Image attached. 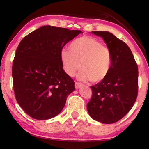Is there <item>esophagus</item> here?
I'll use <instances>...</instances> for the list:
<instances>
[{"label": "esophagus", "instance_id": "1", "mask_svg": "<svg viewBox=\"0 0 149 149\" xmlns=\"http://www.w3.org/2000/svg\"><path fill=\"white\" fill-rule=\"evenodd\" d=\"M83 86V85L81 84H80V83H78V82H75V87L76 89H79Z\"/></svg>", "mask_w": 149, "mask_h": 149}]
</instances>
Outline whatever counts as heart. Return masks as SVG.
<instances>
[{"label": "heart", "mask_w": 149, "mask_h": 149, "mask_svg": "<svg viewBox=\"0 0 149 149\" xmlns=\"http://www.w3.org/2000/svg\"><path fill=\"white\" fill-rule=\"evenodd\" d=\"M70 47L71 51L62 49L60 52L62 68L68 76L74 77L81 67L77 79L82 81L99 83L107 77L112 62V53L107 47L89 36L79 37Z\"/></svg>", "instance_id": "b5f03b06"}]
</instances>
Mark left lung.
I'll return each mask as SVG.
<instances>
[{"mask_svg":"<svg viewBox=\"0 0 149 149\" xmlns=\"http://www.w3.org/2000/svg\"><path fill=\"white\" fill-rule=\"evenodd\" d=\"M102 37L110 50L112 62L101 82L91 87L92 97L87 108L93 120L113 123L122 119L134 104L138 92V68L130 47L108 31H92Z\"/></svg>","mask_w":149,"mask_h":149,"instance_id":"1","label":"left lung"}]
</instances>
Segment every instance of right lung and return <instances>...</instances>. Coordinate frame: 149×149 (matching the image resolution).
<instances>
[{"mask_svg": "<svg viewBox=\"0 0 149 149\" xmlns=\"http://www.w3.org/2000/svg\"><path fill=\"white\" fill-rule=\"evenodd\" d=\"M81 33L44 26L19 42L12 65L14 91L17 103L29 116L48 120L64 107L75 83L63 70L60 52Z\"/></svg>", "mask_w": 149, "mask_h": 149, "instance_id": "right-lung-1", "label": "right lung"}]
</instances>
